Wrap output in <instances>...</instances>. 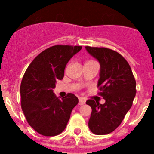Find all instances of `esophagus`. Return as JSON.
<instances>
[{
    "mask_svg": "<svg viewBox=\"0 0 154 154\" xmlns=\"http://www.w3.org/2000/svg\"><path fill=\"white\" fill-rule=\"evenodd\" d=\"M85 103V100L83 99H82V98H79V106H82Z\"/></svg>",
    "mask_w": 154,
    "mask_h": 154,
    "instance_id": "1",
    "label": "esophagus"
}]
</instances>
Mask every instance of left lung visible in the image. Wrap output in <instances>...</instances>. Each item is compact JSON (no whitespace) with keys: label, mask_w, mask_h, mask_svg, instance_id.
Here are the masks:
<instances>
[{"label":"left lung","mask_w":154,"mask_h":154,"mask_svg":"<svg viewBox=\"0 0 154 154\" xmlns=\"http://www.w3.org/2000/svg\"><path fill=\"white\" fill-rule=\"evenodd\" d=\"M85 48L100 64L98 94L106 100L104 104L93 99L86 101L92 108L89 127L96 135H106L121 124L131 108L137 92L136 80L127 61L117 51L107 48Z\"/></svg>","instance_id":"1"}]
</instances>
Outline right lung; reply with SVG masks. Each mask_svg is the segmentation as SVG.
<instances>
[{
  "mask_svg": "<svg viewBox=\"0 0 154 154\" xmlns=\"http://www.w3.org/2000/svg\"><path fill=\"white\" fill-rule=\"evenodd\" d=\"M82 46L58 45L35 57L22 78L21 109L28 124L41 135L53 137L62 133L78 98L72 93L59 99L53 92L57 80L64 77L65 66Z\"/></svg>",
  "mask_w": 154,
  "mask_h": 154,
  "instance_id": "obj_1",
  "label": "right lung"
}]
</instances>
